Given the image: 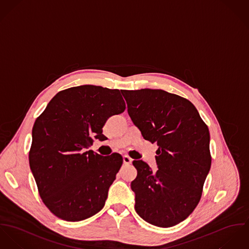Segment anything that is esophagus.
Listing matches in <instances>:
<instances>
[{
  "instance_id": "obj_1",
  "label": "esophagus",
  "mask_w": 249,
  "mask_h": 249,
  "mask_svg": "<svg viewBox=\"0 0 249 249\" xmlns=\"http://www.w3.org/2000/svg\"><path fill=\"white\" fill-rule=\"evenodd\" d=\"M132 161H133V160L129 156H123V162L125 164H131Z\"/></svg>"
}]
</instances>
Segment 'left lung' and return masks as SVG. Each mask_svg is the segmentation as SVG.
<instances>
[{
  "instance_id": "obj_1",
  "label": "left lung",
  "mask_w": 249,
  "mask_h": 249,
  "mask_svg": "<svg viewBox=\"0 0 249 249\" xmlns=\"http://www.w3.org/2000/svg\"><path fill=\"white\" fill-rule=\"evenodd\" d=\"M128 113L142 137L158 142L153 172L143 160L131 188L135 209L147 222L171 227L184 221L197 205L211 166L210 135L193 104L162 89L122 90Z\"/></svg>"
}]
</instances>
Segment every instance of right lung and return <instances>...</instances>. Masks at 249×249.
I'll list each match as a JSON object with an SVG mask.
<instances>
[{
	"label": "right lung",
	"mask_w": 249,
	"mask_h": 249,
	"mask_svg": "<svg viewBox=\"0 0 249 249\" xmlns=\"http://www.w3.org/2000/svg\"><path fill=\"white\" fill-rule=\"evenodd\" d=\"M125 108L119 89L83 85L59 91L36 119L29 166L41 198L58 218L83 221L104 207L123 160L87 149Z\"/></svg>",
	"instance_id": "add662e5"
}]
</instances>
